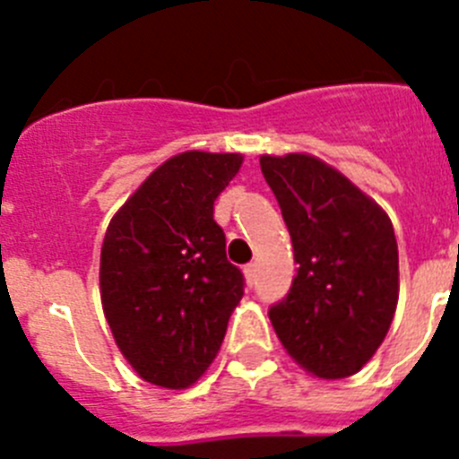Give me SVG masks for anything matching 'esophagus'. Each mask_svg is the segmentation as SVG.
<instances>
[{"mask_svg": "<svg viewBox=\"0 0 459 459\" xmlns=\"http://www.w3.org/2000/svg\"><path fill=\"white\" fill-rule=\"evenodd\" d=\"M243 278H246L248 287L255 285V278H257V266H255V264L246 266V269H243Z\"/></svg>", "mask_w": 459, "mask_h": 459, "instance_id": "obj_1", "label": "esophagus"}]
</instances>
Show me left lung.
<instances>
[{
	"label": "left lung",
	"instance_id": "left-lung-1",
	"mask_svg": "<svg viewBox=\"0 0 459 459\" xmlns=\"http://www.w3.org/2000/svg\"><path fill=\"white\" fill-rule=\"evenodd\" d=\"M290 230L299 273L269 310L296 366L344 379L366 366L391 328L400 294L388 213L312 153L259 156Z\"/></svg>",
	"mask_w": 459,
	"mask_h": 459
}]
</instances>
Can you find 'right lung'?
Listing matches in <instances>:
<instances>
[{
  "label": "right lung",
  "mask_w": 459,
  "mask_h": 459,
  "mask_svg": "<svg viewBox=\"0 0 459 459\" xmlns=\"http://www.w3.org/2000/svg\"><path fill=\"white\" fill-rule=\"evenodd\" d=\"M241 153L184 152L158 165L119 206L100 248V303L133 370L160 388L193 386L221 351L243 296L213 202Z\"/></svg>",
  "instance_id": "right-lung-1"
}]
</instances>
